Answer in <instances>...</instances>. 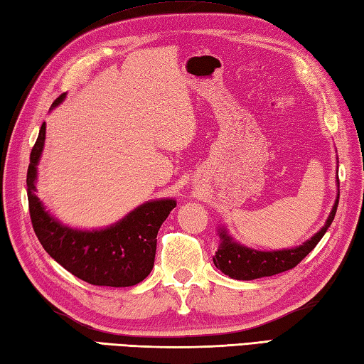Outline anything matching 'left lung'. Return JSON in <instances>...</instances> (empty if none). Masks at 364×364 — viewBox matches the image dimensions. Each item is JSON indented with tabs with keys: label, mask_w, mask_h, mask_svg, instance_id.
<instances>
[{
	"label": "left lung",
	"mask_w": 364,
	"mask_h": 364,
	"mask_svg": "<svg viewBox=\"0 0 364 364\" xmlns=\"http://www.w3.org/2000/svg\"><path fill=\"white\" fill-rule=\"evenodd\" d=\"M336 200L333 210L328 216V220L322 230L316 233L311 240L306 241L304 245L298 246L295 249H287V251H273V252H260L254 251V249H247L233 243L229 235L224 230H220V238H223V245H220L216 255H213V262L218 269H220L224 274L238 281H252L259 279V277L273 276L277 273L287 272V269L295 268L306 255H308L312 249L317 246V243L328 230L334 216H336L338 210Z\"/></svg>",
	"instance_id": "left-lung-1"
}]
</instances>
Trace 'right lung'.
Returning a JSON list of instances; mask_svg holds the SVG:
<instances>
[{
	"instance_id": "obj_1",
	"label": "right lung",
	"mask_w": 364,
	"mask_h": 364,
	"mask_svg": "<svg viewBox=\"0 0 364 364\" xmlns=\"http://www.w3.org/2000/svg\"><path fill=\"white\" fill-rule=\"evenodd\" d=\"M63 99L64 95L56 97L53 105ZM44 140L46 123H42L26 173L30 218L42 247L69 273L92 286L129 287L144 281L154 265L156 237L176 206L175 200L148 202L105 230L80 232L63 227L48 216L36 196V166Z\"/></svg>"
}]
</instances>
